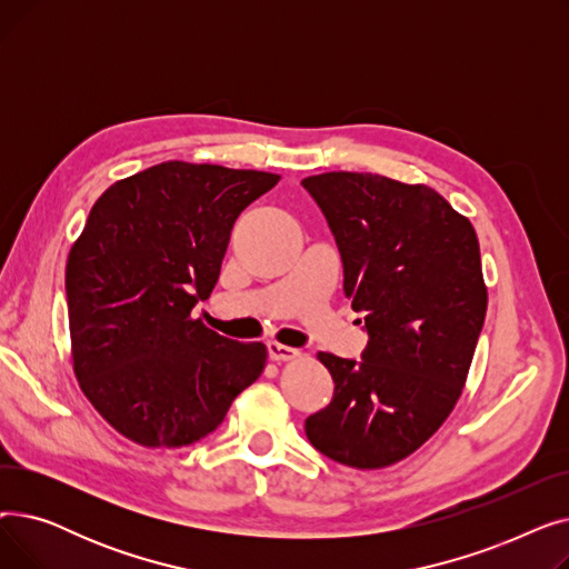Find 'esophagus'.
I'll return each instance as SVG.
<instances>
[{
    "label": "esophagus",
    "mask_w": 569,
    "mask_h": 569,
    "mask_svg": "<svg viewBox=\"0 0 569 569\" xmlns=\"http://www.w3.org/2000/svg\"><path fill=\"white\" fill-rule=\"evenodd\" d=\"M267 352H269V360H274V362H288V360H295V357H300V350L277 343V341L267 343Z\"/></svg>",
    "instance_id": "1"
}]
</instances>
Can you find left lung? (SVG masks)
<instances>
[{
  "label": "left lung",
  "instance_id": "1",
  "mask_svg": "<svg viewBox=\"0 0 569 569\" xmlns=\"http://www.w3.org/2000/svg\"><path fill=\"white\" fill-rule=\"evenodd\" d=\"M302 187L335 232L346 297L369 332L360 362L318 352L335 397L307 417V438L350 468L392 466L420 450L463 392L489 302L480 242L427 184L339 170Z\"/></svg>",
  "mask_w": 569,
  "mask_h": 569
}]
</instances>
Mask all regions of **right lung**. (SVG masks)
I'll use <instances>...</instances> for the list:
<instances>
[{
  "instance_id": "right-lung-1",
  "label": "right lung",
  "mask_w": 569,
  "mask_h": 569,
  "mask_svg": "<svg viewBox=\"0 0 569 569\" xmlns=\"http://www.w3.org/2000/svg\"><path fill=\"white\" fill-rule=\"evenodd\" d=\"M281 174L166 161L94 202L67 260L73 373L103 420L142 447L212 433L264 369L191 318L219 281L230 230Z\"/></svg>"
}]
</instances>
